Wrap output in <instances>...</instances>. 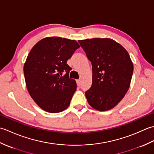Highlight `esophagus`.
<instances>
[{
    "label": "esophagus",
    "instance_id": "esophagus-1",
    "mask_svg": "<svg viewBox=\"0 0 154 154\" xmlns=\"http://www.w3.org/2000/svg\"><path fill=\"white\" fill-rule=\"evenodd\" d=\"M77 85L80 86L81 85V79L77 80Z\"/></svg>",
    "mask_w": 154,
    "mask_h": 154
}]
</instances>
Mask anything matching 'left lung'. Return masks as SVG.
Here are the masks:
<instances>
[{"label":"left lung","instance_id":"left-lung-1","mask_svg":"<svg viewBox=\"0 0 154 154\" xmlns=\"http://www.w3.org/2000/svg\"><path fill=\"white\" fill-rule=\"evenodd\" d=\"M92 64V85L85 92L93 109L106 111L115 106L127 93L134 66L128 51L110 38L79 40Z\"/></svg>","mask_w":154,"mask_h":154}]
</instances>
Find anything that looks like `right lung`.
I'll return each instance as SVG.
<instances>
[{
	"label": "right lung",
	"mask_w": 154,
	"mask_h": 154,
	"mask_svg": "<svg viewBox=\"0 0 154 154\" xmlns=\"http://www.w3.org/2000/svg\"><path fill=\"white\" fill-rule=\"evenodd\" d=\"M79 47L75 40L48 37L29 53L24 65L26 85L32 99L46 112H60L70 104L77 83L69 77L71 68L67 61Z\"/></svg>",
	"instance_id": "right-lung-1"
}]
</instances>
